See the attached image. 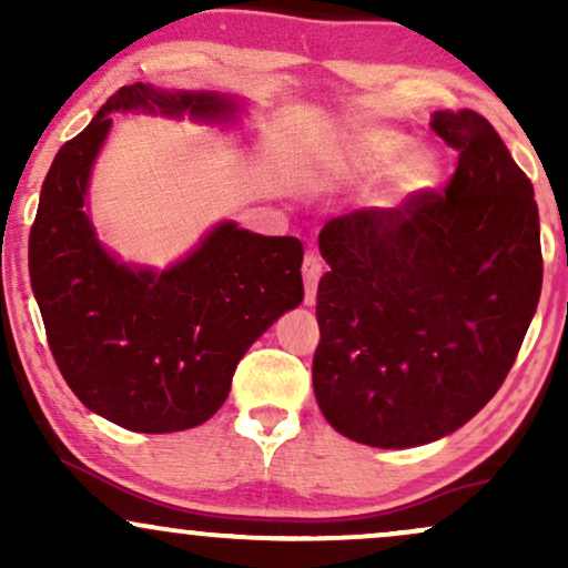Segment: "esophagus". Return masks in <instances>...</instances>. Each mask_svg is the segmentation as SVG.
I'll use <instances>...</instances> for the list:
<instances>
[{
	"label": "esophagus",
	"mask_w": 568,
	"mask_h": 568,
	"mask_svg": "<svg viewBox=\"0 0 568 568\" xmlns=\"http://www.w3.org/2000/svg\"><path fill=\"white\" fill-rule=\"evenodd\" d=\"M323 275V262L317 253H306L302 264V277H304V304H315L317 296V280Z\"/></svg>",
	"instance_id": "1"
}]
</instances>
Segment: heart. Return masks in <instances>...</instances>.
Here are the masks:
<instances>
[{
    "label": "heart",
    "instance_id": "1",
    "mask_svg": "<svg viewBox=\"0 0 568 568\" xmlns=\"http://www.w3.org/2000/svg\"><path fill=\"white\" fill-rule=\"evenodd\" d=\"M410 152V139L395 130L366 128L347 133L336 143L328 158V173L334 179H352V175H371L387 171L400 162ZM438 179V162L429 154H414L397 168L395 173V194L408 197V194L422 192L433 186Z\"/></svg>",
    "mask_w": 568,
    "mask_h": 568
}]
</instances>
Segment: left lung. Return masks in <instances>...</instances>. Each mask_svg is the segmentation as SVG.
I'll list each match as a JSON object with an SVG mask.
<instances>
[{
	"instance_id": "1",
	"label": "left lung",
	"mask_w": 568,
	"mask_h": 568,
	"mask_svg": "<svg viewBox=\"0 0 568 568\" xmlns=\"http://www.w3.org/2000/svg\"><path fill=\"white\" fill-rule=\"evenodd\" d=\"M459 152L443 192L352 211L321 232L317 406L376 448L452 435L497 395L542 291L534 186L473 109L435 112Z\"/></svg>"
}]
</instances>
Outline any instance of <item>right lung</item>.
Instances as JSON below:
<instances>
[{"label": "right lung", "mask_w": 568, "mask_h": 568, "mask_svg": "<svg viewBox=\"0 0 568 568\" xmlns=\"http://www.w3.org/2000/svg\"><path fill=\"white\" fill-rule=\"evenodd\" d=\"M232 122L237 101L125 84L58 149L29 234V275L58 371L80 400L133 433H179L226 400L247 347L302 304L304 245L234 221L213 226L168 270L120 264L84 213L90 168L112 112Z\"/></svg>", "instance_id": "add662e5"}]
</instances>
